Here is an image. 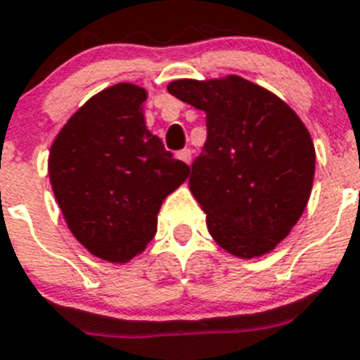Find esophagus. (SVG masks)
I'll list each match as a JSON object with an SVG mask.
<instances>
[{
	"label": "esophagus",
	"mask_w": 360,
	"mask_h": 360,
	"mask_svg": "<svg viewBox=\"0 0 360 360\" xmlns=\"http://www.w3.org/2000/svg\"><path fill=\"white\" fill-rule=\"evenodd\" d=\"M177 158H179L181 161L186 162V165H190V161H192V150L183 148L181 152H177Z\"/></svg>",
	"instance_id": "1"
}]
</instances>
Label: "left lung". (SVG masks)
<instances>
[{"label": "left lung", "instance_id": "1", "mask_svg": "<svg viewBox=\"0 0 360 360\" xmlns=\"http://www.w3.org/2000/svg\"><path fill=\"white\" fill-rule=\"evenodd\" d=\"M168 92L206 114L190 192L228 254L264 255L304 212L315 174L310 132L283 99L239 76L177 79Z\"/></svg>", "mask_w": 360, "mask_h": 360}]
</instances>
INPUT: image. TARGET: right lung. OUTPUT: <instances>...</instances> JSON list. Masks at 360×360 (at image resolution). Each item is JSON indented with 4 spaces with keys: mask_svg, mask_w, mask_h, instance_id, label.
I'll list each match as a JSON object with an SVG mask.
<instances>
[{
    "mask_svg": "<svg viewBox=\"0 0 360 360\" xmlns=\"http://www.w3.org/2000/svg\"><path fill=\"white\" fill-rule=\"evenodd\" d=\"M146 90L117 83L92 96L52 143L49 176L70 232L90 254L128 262L158 232V214L190 167L146 128Z\"/></svg>",
    "mask_w": 360,
    "mask_h": 360,
    "instance_id": "add662e5",
    "label": "right lung"
}]
</instances>
